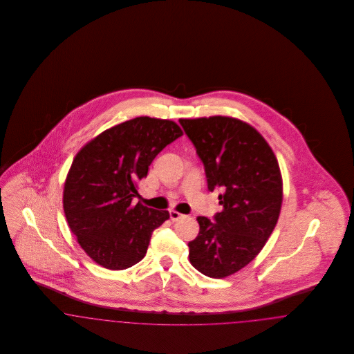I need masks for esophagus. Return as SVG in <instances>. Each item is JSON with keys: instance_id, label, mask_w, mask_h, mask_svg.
<instances>
[{"instance_id": "esophagus-1", "label": "esophagus", "mask_w": 354, "mask_h": 354, "mask_svg": "<svg viewBox=\"0 0 354 354\" xmlns=\"http://www.w3.org/2000/svg\"><path fill=\"white\" fill-rule=\"evenodd\" d=\"M182 216H183V215L179 214L178 211H174V209L169 211V219L172 220V221H176V220L180 219Z\"/></svg>"}]
</instances>
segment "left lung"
<instances>
[{
	"instance_id": "1",
	"label": "left lung",
	"mask_w": 354,
	"mask_h": 354,
	"mask_svg": "<svg viewBox=\"0 0 354 354\" xmlns=\"http://www.w3.org/2000/svg\"><path fill=\"white\" fill-rule=\"evenodd\" d=\"M196 149L211 192L220 189L223 211L199 216L201 231L188 243L194 268L214 279L244 268L273 232L283 202L277 159L248 123L230 117L179 119Z\"/></svg>"
}]
</instances>
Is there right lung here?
Returning <instances> with one entry per match:
<instances>
[{
    "label": "right lung",
    "instance_id": "obj_1",
    "mask_svg": "<svg viewBox=\"0 0 354 354\" xmlns=\"http://www.w3.org/2000/svg\"><path fill=\"white\" fill-rule=\"evenodd\" d=\"M182 135L172 120L138 117L103 131L75 155L64 211L71 232L97 264L126 270L145 257L153 230L169 214L133 205L136 183L155 156Z\"/></svg>",
    "mask_w": 354,
    "mask_h": 354
}]
</instances>
